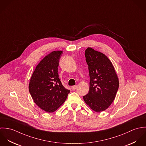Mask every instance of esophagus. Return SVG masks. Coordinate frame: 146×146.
<instances>
[{
    "label": "esophagus",
    "mask_w": 146,
    "mask_h": 146,
    "mask_svg": "<svg viewBox=\"0 0 146 146\" xmlns=\"http://www.w3.org/2000/svg\"><path fill=\"white\" fill-rule=\"evenodd\" d=\"M76 88H77V86H76V85H74V86H71V89H72V90H75V89H76Z\"/></svg>",
    "instance_id": "34e87169"
}]
</instances>
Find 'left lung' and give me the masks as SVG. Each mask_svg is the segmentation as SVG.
<instances>
[{"label": "left lung", "mask_w": 146, "mask_h": 146, "mask_svg": "<svg viewBox=\"0 0 146 146\" xmlns=\"http://www.w3.org/2000/svg\"><path fill=\"white\" fill-rule=\"evenodd\" d=\"M90 77L89 90L85 102L96 112L106 110L113 101L119 83L115 68L104 54L88 48L85 52Z\"/></svg>", "instance_id": "8db88e82"}]
</instances>
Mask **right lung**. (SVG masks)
Here are the masks:
<instances>
[{"mask_svg": "<svg viewBox=\"0 0 146 146\" xmlns=\"http://www.w3.org/2000/svg\"><path fill=\"white\" fill-rule=\"evenodd\" d=\"M62 54V51H53L45 56L36 67L29 85L34 102L49 113L57 110L70 93L63 86L58 74Z\"/></svg>", "mask_w": 146, "mask_h": 146, "instance_id": "add662e5", "label": "right lung"}]
</instances>
